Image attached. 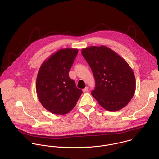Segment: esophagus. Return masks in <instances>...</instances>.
Returning <instances> with one entry per match:
<instances>
[{
	"mask_svg": "<svg viewBox=\"0 0 159 159\" xmlns=\"http://www.w3.org/2000/svg\"><path fill=\"white\" fill-rule=\"evenodd\" d=\"M88 89H89V87H85L84 89H82V90H83V92H84V93H85V92H87V91Z\"/></svg>",
	"mask_w": 159,
	"mask_h": 159,
	"instance_id": "34e87169",
	"label": "esophagus"
}]
</instances>
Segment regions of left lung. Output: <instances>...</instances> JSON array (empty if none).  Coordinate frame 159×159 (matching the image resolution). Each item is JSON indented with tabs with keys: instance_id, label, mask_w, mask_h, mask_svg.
I'll use <instances>...</instances> for the list:
<instances>
[{
	"instance_id": "left-lung-1",
	"label": "left lung",
	"mask_w": 159,
	"mask_h": 159,
	"mask_svg": "<svg viewBox=\"0 0 159 159\" xmlns=\"http://www.w3.org/2000/svg\"><path fill=\"white\" fill-rule=\"evenodd\" d=\"M96 80L92 96L106 110L117 111L125 107L136 89L134 74L126 60L111 48L101 45L82 50Z\"/></svg>"
}]
</instances>
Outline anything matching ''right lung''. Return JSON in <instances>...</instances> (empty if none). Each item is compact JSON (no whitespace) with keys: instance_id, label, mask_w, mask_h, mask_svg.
I'll list each match as a JSON object with an SVG mask.
<instances>
[{"instance_id":"add662e5","label":"right lung","mask_w":159,"mask_h":159,"mask_svg":"<svg viewBox=\"0 0 159 159\" xmlns=\"http://www.w3.org/2000/svg\"><path fill=\"white\" fill-rule=\"evenodd\" d=\"M78 53L75 48L60 49L41 65L36 84L41 105L53 114L63 115L71 111L82 94L69 72Z\"/></svg>"}]
</instances>
